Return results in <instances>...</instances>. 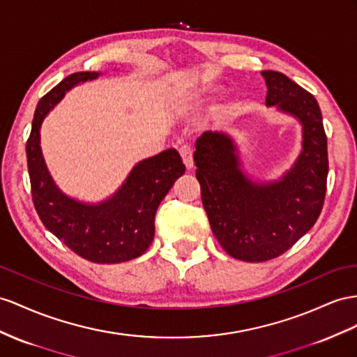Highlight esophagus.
<instances>
[{"label": "esophagus", "mask_w": 357, "mask_h": 357, "mask_svg": "<svg viewBox=\"0 0 357 357\" xmlns=\"http://www.w3.org/2000/svg\"><path fill=\"white\" fill-rule=\"evenodd\" d=\"M181 153V158L184 161V166L187 167V170L193 169V151H191L190 146H182L179 149Z\"/></svg>", "instance_id": "esophagus-1"}]
</instances>
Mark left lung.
I'll return each mask as SVG.
<instances>
[{
	"label": "left lung",
	"mask_w": 357,
	"mask_h": 357,
	"mask_svg": "<svg viewBox=\"0 0 357 357\" xmlns=\"http://www.w3.org/2000/svg\"><path fill=\"white\" fill-rule=\"evenodd\" d=\"M267 105L303 125V152L282 181L257 184L240 170L226 134L206 131L196 140L195 164L213 234L235 259L264 262L291 249L318 220L328 173L327 137L317 99L287 75L262 70Z\"/></svg>",
	"instance_id": "left-lung-1"
}]
</instances>
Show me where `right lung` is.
<instances>
[{
  "label": "right lung",
  "instance_id": "right-lung-1",
  "mask_svg": "<svg viewBox=\"0 0 357 357\" xmlns=\"http://www.w3.org/2000/svg\"><path fill=\"white\" fill-rule=\"evenodd\" d=\"M96 72H77L50 90L36 107L26 140L31 197L50 232L78 257L96 264L125 262L140 257L155 234V213L185 166L175 149H167L137 164L122 188L99 205L79 204L54 184L40 151V125L69 89L95 79Z\"/></svg>",
  "mask_w": 357,
  "mask_h": 357
}]
</instances>
